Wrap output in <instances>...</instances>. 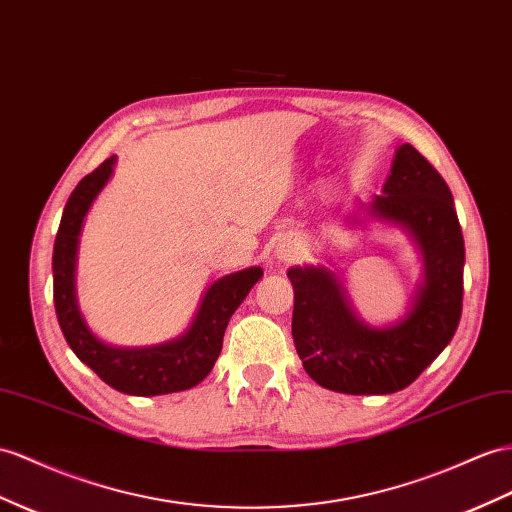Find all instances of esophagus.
<instances>
[{
  "label": "esophagus",
  "mask_w": 512,
  "mask_h": 512,
  "mask_svg": "<svg viewBox=\"0 0 512 512\" xmlns=\"http://www.w3.org/2000/svg\"><path fill=\"white\" fill-rule=\"evenodd\" d=\"M277 257H279L281 261L294 259V257H296V246H294L292 242H281V244L277 246Z\"/></svg>",
  "instance_id": "esophagus-1"
}]
</instances>
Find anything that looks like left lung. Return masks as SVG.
Wrapping results in <instances>:
<instances>
[{"instance_id": "left-lung-1", "label": "left lung", "mask_w": 512, "mask_h": 512, "mask_svg": "<svg viewBox=\"0 0 512 512\" xmlns=\"http://www.w3.org/2000/svg\"><path fill=\"white\" fill-rule=\"evenodd\" d=\"M368 218L411 233L424 279L404 318L383 329L352 311L342 283L324 266L290 268L292 337L305 372L320 387L381 396L409 387L450 344L463 311V231L448 183L411 144H402L383 194L361 205ZM359 222V218H355Z\"/></svg>"}]
</instances>
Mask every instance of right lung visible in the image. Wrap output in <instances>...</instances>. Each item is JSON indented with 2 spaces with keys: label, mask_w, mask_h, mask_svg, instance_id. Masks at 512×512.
<instances>
[{
  "label": "right lung",
  "mask_w": 512,
  "mask_h": 512,
  "mask_svg": "<svg viewBox=\"0 0 512 512\" xmlns=\"http://www.w3.org/2000/svg\"><path fill=\"white\" fill-rule=\"evenodd\" d=\"M116 157L86 175L64 205L54 244V305L64 339L103 383L129 396H162L199 385L212 372L231 316L261 279L259 266L227 274L207 287L188 331L170 342L119 348L101 342L88 329L75 298V257L84 218L112 177Z\"/></svg>",
  "instance_id": "add662e5"
}]
</instances>
